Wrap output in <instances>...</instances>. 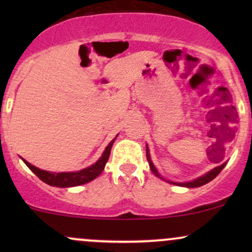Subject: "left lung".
<instances>
[{
  "mask_svg": "<svg viewBox=\"0 0 252 252\" xmlns=\"http://www.w3.org/2000/svg\"><path fill=\"white\" fill-rule=\"evenodd\" d=\"M147 160H148V163H149V167H150V170H152L154 174L158 176V178L162 179V180L169 182V184H173V185H176V186H182V187H187V189H194V187H200L202 186V185H206L207 182L212 181L213 179L216 178L217 175L219 174V173L221 172L222 168H224L225 166H226V162H224L222 164H220V166L218 167H215L213 169H211L210 172H207L206 174L199 176V178L194 179V180H190V181H186V182H175V181H170V180H166V179L162 178V175L158 173V170L156 169V167L154 166V163H153L152 158H150V154H149V148L148 146H147Z\"/></svg>",
  "mask_w": 252,
  "mask_h": 252,
  "instance_id": "1",
  "label": "left lung"
}]
</instances>
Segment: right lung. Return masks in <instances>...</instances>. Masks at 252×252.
Wrapping results in <instances>:
<instances>
[{"mask_svg":"<svg viewBox=\"0 0 252 252\" xmlns=\"http://www.w3.org/2000/svg\"><path fill=\"white\" fill-rule=\"evenodd\" d=\"M117 137V136H116ZM116 137L106 146L105 150L103 152L102 156L94 162V164L88 167V168H84L82 170H78V172H62V173H54V172H48V170H42L37 167L31 164L28 161H26L25 158H22V161L27 164V167L32 172L35 174L40 180L46 182L50 186L54 187H74V186H80V185L88 184V182L94 180L97 176L100 175V173L104 170L106 162L109 160L110 152H111V147L114 144Z\"/></svg>","mask_w":252,"mask_h":252,"instance_id":"obj_1","label":"right lung"}]
</instances>
